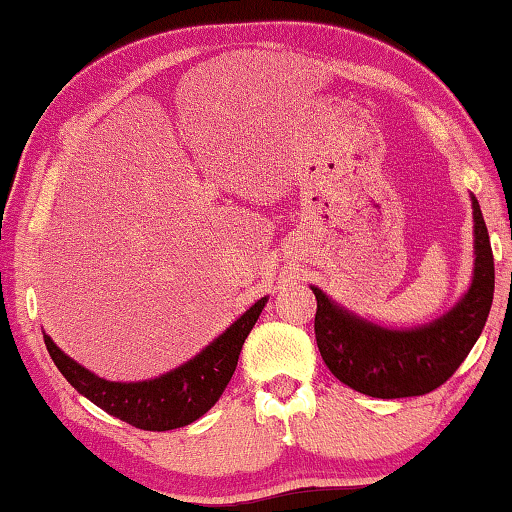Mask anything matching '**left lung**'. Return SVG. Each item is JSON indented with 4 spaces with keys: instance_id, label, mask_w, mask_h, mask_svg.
I'll list each match as a JSON object with an SVG mask.
<instances>
[{
    "instance_id": "left-lung-1",
    "label": "left lung",
    "mask_w": 512,
    "mask_h": 512,
    "mask_svg": "<svg viewBox=\"0 0 512 512\" xmlns=\"http://www.w3.org/2000/svg\"><path fill=\"white\" fill-rule=\"evenodd\" d=\"M476 264L465 298L442 319L415 330H385L316 296V346L332 376L373 399L421 396L444 385L476 344L494 296V257L481 207L472 196Z\"/></svg>"
}]
</instances>
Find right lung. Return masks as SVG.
Segmentation results:
<instances>
[{
  "label": "right lung",
  "mask_w": 512,
  "mask_h": 512,
  "mask_svg": "<svg viewBox=\"0 0 512 512\" xmlns=\"http://www.w3.org/2000/svg\"><path fill=\"white\" fill-rule=\"evenodd\" d=\"M264 305L266 298L257 300L246 314L239 316L221 337L214 339L191 362L154 380H143V383H111V380L97 378L95 373L59 351V346L50 337H43L54 364L68 383L88 401H93L97 408L136 428H143V431H173V428L193 424L221 399L223 389L237 369L241 346L257 323Z\"/></svg>",
  "instance_id": "obj_1"
}]
</instances>
